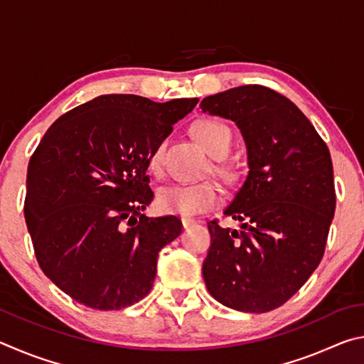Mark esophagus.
<instances>
[{
  "mask_svg": "<svg viewBox=\"0 0 364 364\" xmlns=\"http://www.w3.org/2000/svg\"><path fill=\"white\" fill-rule=\"evenodd\" d=\"M181 223H183V226H184V228H189V226L196 225L197 221H196L194 218H186V217H183V218H181Z\"/></svg>",
  "mask_w": 364,
  "mask_h": 364,
  "instance_id": "esophagus-1",
  "label": "esophagus"
}]
</instances>
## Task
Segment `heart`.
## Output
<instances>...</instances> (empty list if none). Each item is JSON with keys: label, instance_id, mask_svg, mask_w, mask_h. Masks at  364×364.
Segmentation results:
<instances>
[{"label": "heart", "instance_id": "b5f03b06", "mask_svg": "<svg viewBox=\"0 0 364 364\" xmlns=\"http://www.w3.org/2000/svg\"><path fill=\"white\" fill-rule=\"evenodd\" d=\"M194 133L202 146L210 152V156L221 159L231 149L232 133L225 122L217 119H205L196 123ZM164 147L165 143H160L154 147L149 156L147 167L152 175L162 173L164 167ZM215 175L230 181L234 178V171L226 164L217 162L213 165ZM221 202V193L217 183L202 181L191 184H167L157 191L156 204L160 212L165 213H180L191 217V215L205 213L217 207Z\"/></svg>", "mask_w": 364, "mask_h": 364}]
</instances>
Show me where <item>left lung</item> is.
Here are the masks:
<instances>
[{"mask_svg":"<svg viewBox=\"0 0 364 364\" xmlns=\"http://www.w3.org/2000/svg\"><path fill=\"white\" fill-rule=\"evenodd\" d=\"M200 107L236 123L249 162L247 178L223 212L241 221V231L208 221L205 286L232 310H274L324 255L336 210L329 149L301 110L267 86H237L205 97Z\"/></svg>","mask_w":364,"mask_h":364,"instance_id":"8db88e82","label":"left lung"}]
</instances>
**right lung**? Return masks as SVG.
Here are the masks:
<instances>
[{
  "label": "right lung",
  "mask_w": 364,
  "mask_h": 364,
  "mask_svg": "<svg viewBox=\"0 0 364 364\" xmlns=\"http://www.w3.org/2000/svg\"><path fill=\"white\" fill-rule=\"evenodd\" d=\"M197 102L97 96L60 115L30 157L23 213L35 257L78 304L120 310L149 294L159 252L183 225L141 213L154 197L147 162Z\"/></svg>",
  "instance_id": "obj_1"
}]
</instances>
